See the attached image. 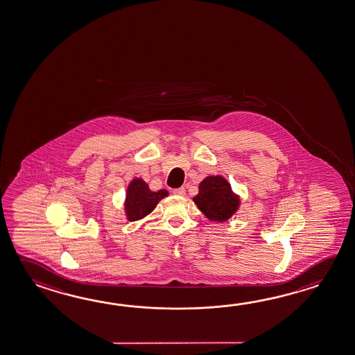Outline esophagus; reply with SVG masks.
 Masks as SVG:
<instances>
[{
    "mask_svg": "<svg viewBox=\"0 0 355 355\" xmlns=\"http://www.w3.org/2000/svg\"><path fill=\"white\" fill-rule=\"evenodd\" d=\"M173 194H175V196H184L186 194V189L184 188H175V189H173Z\"/></svg>",
    "mask_w": 355,
    "mask_h": 355,
    "instance_id": "1",
    "label": "esophagus"
}]
</instances>
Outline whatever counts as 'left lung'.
Listing matches in <instances>:
<instances>
[{"mask_svg": "<svg viewBox=\"0 0 355 355\" xmlns=\"http://www.w3.org/2000/svg\"><path fill=\"white\" fill-rule=\"evenodd\" d=\"M198 188L200 191L193 201L208 220L227 221L239 209V196L232 192L231 184L221 175L206 177Z\"/></svg>", "mask_w": 355, "mask_h": 355, "instance_id": "8db88e82", "label": "left lung"}]
</instances>
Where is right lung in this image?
<instances>
[{
  "label": "right lung",
  "instance_id": "obj_1",
  "mask_svg": "<svg viewBox=\"0 0 355 355\" xmlns=\"http://www.w3.org/2000/svg\"><path fill=\"white\" fill-rule=\"evenodd\" d=\"M166 189L152 192L147 183L141 178H134L129 183L125 197V214L129 221H138L153 211L162 198L167 197Z\"/></svg>",
  "mask_w": 355,
  "mask_h": 355
}]
</instances>
